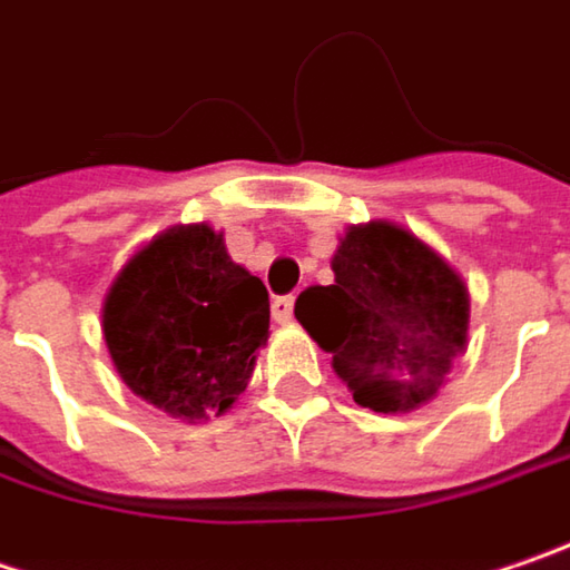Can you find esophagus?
Segmentation results:
<instances>
[{
    "label": "esophagus",
    "instance_id": "esophagus-1",
    "mask_svg": "<svg viewBox=\"0 0 570 570\" xmlns=\"http://www.w3.org/2000/svg\"><path fill=\"white\" fill-rule=\"evenodd\" d=\"M271 313H274V322L277 325H289L293 322V296H277L271 303Z\"/></svg>",
    "mask_w": 570,
    "mask_h": 570
}]
</instances>
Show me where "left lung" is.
<instances>
[{
    "label": "left lung",
    "instance_id": "1",
    "mask_svg": "<svg viewBox=\"0 0 570 570\" xmlns=\"http://www.w3.org/2000/svg\"><path fill=\"white\" fill-rule=\"evenodd\" d=\"M335 284L309 286L296 318L374 413H413L439 396L468 348L471 296L452 264L410 228L352 225L332 254Z\"/></svg>",
    "mask_w": 570,
    "mask_h": 570
}]
</instances>
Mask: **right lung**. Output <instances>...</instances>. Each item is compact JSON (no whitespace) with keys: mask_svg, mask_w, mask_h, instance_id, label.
Wrapping results in <instances>:
<instances>
[{"mask_svg":"<svg viewBox=\"0 0 570 570\" xmlns=\"http://www.w3.org/2000/svg\"><path fill=\"white\" fill-rule=\"evenodd\" d=\"M264 284L206 222L131 254L102 299V338L125 386L184 422L228 413L271 338Z\"/></svg>","mask_w":570,"mask_h":570,"instance_id":"1","label":"right lung"}]
</instances>
